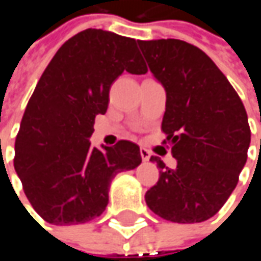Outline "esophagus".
<instances>
[{
  "mask_svg": "<svg viewBox=\"0 0 261 261\" xmlns=\"http://www.w3.org/2000/svg\"><path fill=\"white\" fill-rule=\"evenodd\" d=\"M140 157H142L143 162H148L151 159V152L146 148H140Z\"/></svg>",
  "mask_w": 261,
  "mask_h": 261,
  "instance_id": "esophagus-1",
  "label": "esophagus"
}]
</instances>
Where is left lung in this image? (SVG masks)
I'll return each instance as SVG.
<instances>
[{
  "label": "left lung",
  "mask_w": 261,
  "mask_h": 261,
  "mask_svg": "<svg viewBox=\"0 0 261 261\" xmlns=\"http://www.w3.org/2000/svg\"><path fill=\"white\" fill-rule=\"evenodd\" d=\"M166 90L162 130L177 160L157 155L159 181L145 195L160 218L195 224L215 216L239 181L251 142L246 110L234 87L198 46L178 39L137 42Z\"/></svg>",
  "instance_id": "1"
}]
</instances>
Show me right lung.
Listing matches in <instances>:
<instances>
[{
	"mask_svg": "<svg viewBox=\"0 0 261 261\" xmlns=\"http://www.w3.org/2000/svg\"><path fill=\"white\" fill-rule=\"evenodd\" d=\"M124 71L145 74L137 42L87 28L66 40L39 80L15 142V171L37 215L54 225H75L102 215L116 174L142 163L140 149L119 140L92 148L96 115Z\"/></svg>",
	"mask_w": 261,
	"mask_h": 261,
	"instance_id": "add662e5",
	"label": "right lung"
}]
</instances>
